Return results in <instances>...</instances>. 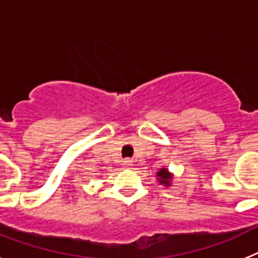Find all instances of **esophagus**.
<instances>
[{"label":"esophagus","mask_w":258,"mask_h":258,"mask_svg":"<svg viewBox=\"0 0 258 258\" xmlns=\"http://www.w3.org/2000/svg\"><path fill=\"white\" fill-rule=\"evenodd\" d=\"M122 165H124V168H132L133 164H132L131 160H124V164H122Z\"/></svg>","instance_id":"esophagus-1"}]
</instances>
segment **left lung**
<instances>
[{"mask_svg":"<svg viewBox=\"0 0 258 258\" xmlns=\"http://www.w3.org/2000/svg\"><path fill=\"white\" fill-rule=\"evenodd\" d=\"M157 177H159V182H160V183L166 184V186H169L170 184V174L168 173V170L164 169V168L157 172Z\"/></svg>","mask_w":258,"mask_h":258,"instance_id":"left-lung-1","label":"left lung"}]
</instances>
